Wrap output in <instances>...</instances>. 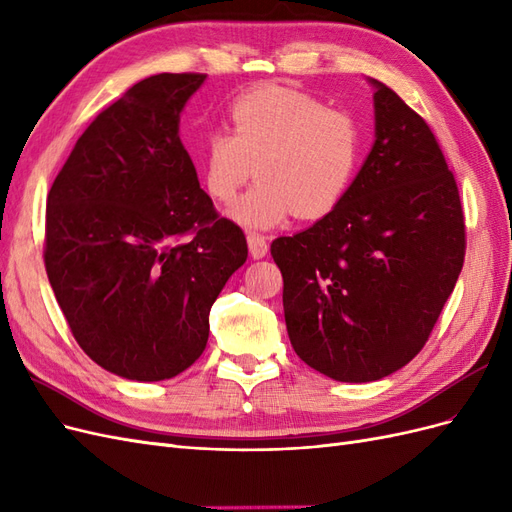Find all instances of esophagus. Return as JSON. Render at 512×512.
<instances>
[{"mask_svg": "<svg viewBox=\"0 0 512 512\" xmlns=\"http://www.w3.org/2000/svg\"><path fill=\"white\" fill-rule=\"evenodd\" d=\"M247 247H250V254H252V258H256V260L265 258L267 252H269L267 239L262 237V235H256V232H250V235H247Z\"/></svg>", "mask_w": 512, "mask_h": 512, "instance_id": "obj_1", "label": "esophagus"}]
</instances>
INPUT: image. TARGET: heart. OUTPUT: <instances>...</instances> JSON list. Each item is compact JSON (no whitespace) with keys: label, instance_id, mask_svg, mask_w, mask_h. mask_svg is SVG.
Instances as JSON below:
<instances>
[{"label":"heart","instance_id":"heart-1","mask_svg":"<svg viewBox=\"0 0 512 512\" xmlns=\"http://www.w3.org/2000/svg\"><path fill=\"white\" fill-rule=\"evenodd\" d=\"M230 130L213 128L196 151L200 177L215 203L247 192L228 215L250 230H271L294 213L320 220L333 213L354 181L363 134L356 119L288 87H258L230 104Z\"/></svg>","mask_w":512,"mask_h":512}]
</instances>
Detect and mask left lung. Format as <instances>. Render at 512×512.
<instances>
[{
  "instance_id": "1",
  "label": "left lung",
  "mask_w": 512,
  "mask_h": 512,
  "mask_svg": "<svg viewBox=\"0 0 512 512\" xmlns=\"http://www.w3.org/2000/svg\"><path fill=\"white\" fill-rule=\"evenodd\" d=\"M374 87L376 141L339 207L271 243L299 359L374 382L421 352L466 254L459 190L436 136L393 89Z\"/></svg>"
}]
</instances>
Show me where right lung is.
Masks as SVG:
<instances>
[{
    "instance_id": "obj_1",
    "label": "right lung",
    "mask_w": 512,
    "mask_h": 512,
    "mask_svg": "<svg viewBox=\"0 0 512 512\" xmlns=\"http://www.w3.org/2000/svg\"><path fill=\"white\" fill-rule=\"evenodd\" d=\"M207 74H156L91 121L46 198L44 265L76 342L115 376L188 369L209 312L247 260L243 230L213 209L179 138Z\"/></svg>"
}]
</instances>
